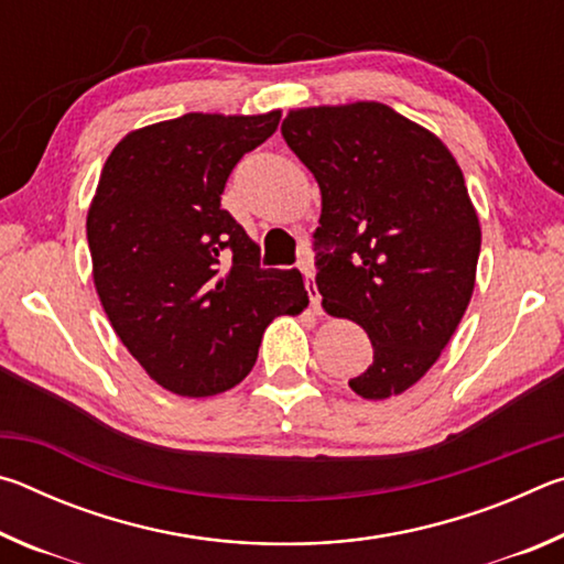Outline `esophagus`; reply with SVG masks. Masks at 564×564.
<instances>
[{
	"label": "esophagus",
	"mask_w": 564,
	"mask_h": 564,
	"mask_svg": "<svg viewBox=\"0 0 564 564\" xmlns=\"http://www.w3.org/2000/svg\"><path fill=\"white\" fill-rule=\"evenodd\" d=\"M299 269L305 275V285H308V299H311L313 311L321 313V293L316 289V281H313V279H316V275H313V265L303 259V261H299Z\"/></svg>",
	"instance_id": "34e87169"
}]
</instances>
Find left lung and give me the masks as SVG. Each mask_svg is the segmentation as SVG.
I'll use <instances>...</instances> for the list:
<instances>
[{
  "label": "left lung",
  "mask_w": 564,
  "mask_h": 564,
  "mask_svg": "<svg viewBox=\"0 0 564 564\" xmlns=\"http://www.w3.org/2000/svg\"><path fill=\"white\" fill-rule=\"evenodd\" d=\"M285 144L321 186L316 285L356 321L373 362L348 386L368 400L417 383L470 303L480 224L451 151L386 104L291 111Z\"/></svg>",
  "instance_id": "left-lung-1"
}]
</instances>
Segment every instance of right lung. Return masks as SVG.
I'll list each match as a JSON object with an SVG mask.
<instances>
[{"label":"right lung","instance_id":"obj_1","mask_svg":"<svg viewBox=\"0 0 564 564\" xmlns=\"http://www.w3.org/2000/svg\"><path fill=\"white\" fill-rule=\"evenodd\" d=\"M279 121L184 113L131 131L104 164L87 216L94 283L123 346L176 395L241 383L265 326L308 305L303 275L261 269V248L221 208L234 166Z\"/></svg>","mask_w":564,"mask_h":564}]
</instances>
